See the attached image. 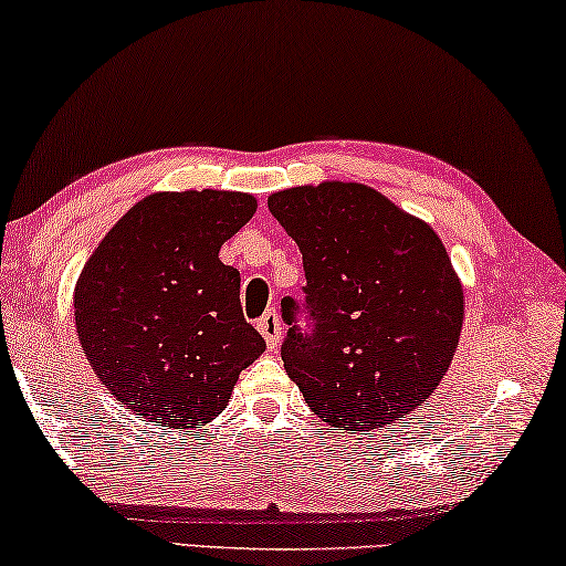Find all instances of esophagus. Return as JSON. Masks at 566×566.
<instances>
[{"instance_id": "34e87169", "label": "esophagus", "mask_w": 566, "mask_h": 566, "mask_svg": "<svg viewBox=\"0 0 566 566\" xmlns=\"http://www.w3.org/2000/svg\"><path fill=\"white\" fill-rule=\"evenodd\" d=\"M258 331L263 333L265 344L271 350H275L281 346V336H283V326H281V316H277V311H268L265 316L258 321Z\"/></svg>"}]
</instances>
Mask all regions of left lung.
Listing matches in <instances>:
<instances>
[{
	"label": "left lung",
	"instance_id": "8db88e82",
	"mask_svg": "<svg viewBox=\"0 0 566 566\" xmlns=\"http://www.w3.org/2000/svg\"><path fill=\"white\" fill-rule=\"evenodd\" d=\"M268 210L303 255L311 331L283 298L281 356L318 419L370 431L406 419L457 354L464 289L441 238L360 182L273 192Z\"/></svg>",
	"mask_w": 566,
	"mask_h": 566
}]
</instances>
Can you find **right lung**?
<instances>
[{
    "instance_id": "right-lung-1",
    "label": "right lung",
    "mask_w": 566,
    "mask_h": 566,
    "mask_svg": "<svg viewBox=\"0 0 566 566\" xmlns=\"http://www.w3.org/2000/svg\"><path fill=\"white\" fill-rule=\"evenodd\" d=\"M248 192H155L102 238L74 289L92 370L137 419L200 429L226 411L265 340L240 308L220 245L253 218Z\"/></svg>"
}]
</instances>
